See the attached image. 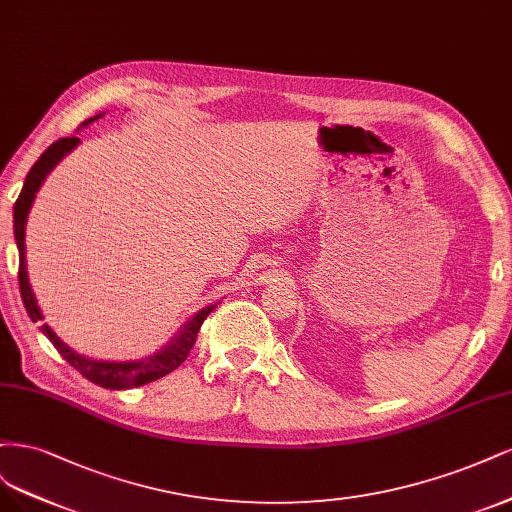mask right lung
<instances>
[{
    "instance_id": "right-lung-1",
    "label": "right lung",
    "mask_w": 512,
    "mask_h": 512,
    "mask_svg": "<svg viewBox=\"0 0 512 512\" xmlns=\"http://www.w3.org/2000/svg\"><path fill=\"white\" fill-rule=\"evenodd\" d=\"M95 119H100V117H93V119L85 121V125L95 121ZM78 142H80L78 138H61V140H57V142L48 146L46 151L42 153V157L34 163V168L29 170L19 200L14 202V240H16V246H19V289H21V298H23L27 315L34 323L40 321L42 315H40V308L36 304L34 291H31V287H29L27 266H25V221H27V212H29L31 204H34L36 191L44 183L46 174L51 172L57 166V161H61V157L65 153H70ZM212 310H214V306H208V308L197 312V315L189 321V325L183 329V332H180V336L168 346L166 351H161L155 357L140 359V361H125V364H112V361L87 359V357L74 353L70 346H65L48 325H42V332L48 340L55 344V349L59 351V355L65 361H68L72 368H76L82 376H85L87 381L100 385L104 389H131V387L153 383V381H157V378L170 374L172 370H176L180 364H183V361L189 357L195 340H197V332H200L204 319L210 315Z\"/></svg>"
}]
</instances>
